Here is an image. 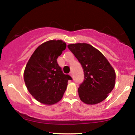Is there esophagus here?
Instances as JSON below:
<instances>
[{
  "instance_id": "1",
  "label": "esophagus",
  "mask_w": 135,
  "mask_h": 135,
  "mask_svg": "<svg viewBox=\"0 0 135 135\" xmlns=\"http://www.w3.org/2000/svg\"><path fill=\"white\" fill-rule=\"evenodd\" d=\"M70 76L72 77H73V73H72V72H70Z\"/></svg>"
}]
</instances>
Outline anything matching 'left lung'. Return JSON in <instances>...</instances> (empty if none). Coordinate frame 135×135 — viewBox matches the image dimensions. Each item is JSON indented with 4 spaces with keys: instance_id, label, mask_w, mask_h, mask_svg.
Here are the masks:
<instances>
[{
    "instance_id": "8db88e82",
    "label": "left lung",
    "mask_w": 135,
    "mask_h": 135,
    "mask_svg": "<svg viewBox=\"0 0 135 135\" xmlns=\"http://www.w3.org/2000/svg\"><path fill=\"white\" fill-rule=\"evenodd\" d=\"M67 47L81 64L84 73V80L78 89L80 100L88 105L103 101L115 86V70L105 56L90 44L76 43Z\"/></svg>"
}]
</instances>
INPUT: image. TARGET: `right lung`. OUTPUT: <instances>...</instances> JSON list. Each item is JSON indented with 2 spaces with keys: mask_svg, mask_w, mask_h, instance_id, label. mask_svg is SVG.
<instances>
[{
  "mask_svg": "<svg viewBox=\"0 0 135 135\" xmlns=\"http://www.w3.org/2000/svg\"><path fill=\"white\" fill-rule=\"evenodd\" d=\"M66 47L61 40L42 43L33 52L24 71L28 91L37 101L46 105L58 103L63 98L72 78L63 74L57 58Z\"/></svg>",
  "mask_w": 135,
  "mask_h": 135,
  "instance_id": "1",
  "label": "right lung"
}]
</instances>
